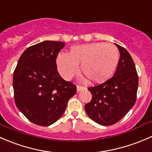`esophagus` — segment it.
Here are the masks:
<instances>
[{
	"label": "esophagus",
	"instance_id": "1",
	"mask_svg": "<svg viewBox=\"0 0 152 152\" xmlns=\"http://www.w3.org/2000/svg\"><path fill=\"white\" fill-rule=\"evenodd\" d=\"M83 89H84V87L80 86H77V92L83 90Z\"/></svg>",
	"mask_w": 152,
	"mask_h": 152
}]
</instances>
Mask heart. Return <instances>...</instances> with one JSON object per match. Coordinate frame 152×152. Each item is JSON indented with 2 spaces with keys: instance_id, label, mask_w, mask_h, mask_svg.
I'll return each instance as SVG.
<instances>
[{
  "instance_id": "obj_1",
  "label": "heart",
  "mask_w": 152,
  "mask_h": 152,
  "mask_svg": "<svg viewBox=\"0 0 152 152\" xmlns=\"http://www.w3.org/2000/svg\"><path fill=\"white\" fill-rule=\"evenodd\" d=\"M119 60L118 50L115 45L96 42L75 46L70 53H61L56 58L58 71L64 79L69 80L79 69L90 82L100 83L113 75Z\"/></svg>"
}]
</instances>
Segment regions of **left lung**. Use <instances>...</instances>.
Instances as JSON below:
<instances>
[{"label": "left lung", "instance_id": "obj_1", "mask_svg": "<svg viewBox=\"0 0 152 152\" xmlns=\"http://www.w3.org/2000/svg\"><path fill=\"white\" fill-rule=\"evenodd\" d=\"M120 58L114 75L103 83L88 90L92 99L85 105L87 115L103 126L117 123L134 106L137 97L138 76L130 54L115 44Z\"/></svg>", "mask_w": 152, "mask_h": 152}]
</instances>
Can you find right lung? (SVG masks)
Returning <instances> with one entry per match:
<instances>
[{"instance_id":"right-lung-1","label":"right lung","mask_w":152,"mask_h":152,"mask_svg":"<svg viewBox=\"0 0 152 152\" xmlns=\"http://www.w3.org/2000/svg\"><path fill=\"white\" fill-rule=\"evenodd\" d=\"M64 46L65 42L45 41L29 47L14 72L15 104L35 124L46 126L57 121L76 94V86L57 70L56 58Z\"/></svg>"}]
</instances>
